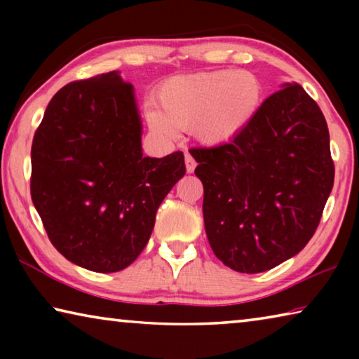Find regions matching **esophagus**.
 I'll list each match as a JSON object with an SVG mask.
<instances>
[{"label": "esophagus", "mask_w": 359, "mask_h": 359, "mask_svg": "<svg viewBox=\"0 0 359 359\" xmlns=\"http://www.w3.org/2000/svg\"><path fill=\"white\" fill-rule=\"evenodd\" d=\"M185 166H187V172H193L194 168H196V161L190 154H185Z\"/></svg>", "instance_id": "34e87169"}]
</instances>
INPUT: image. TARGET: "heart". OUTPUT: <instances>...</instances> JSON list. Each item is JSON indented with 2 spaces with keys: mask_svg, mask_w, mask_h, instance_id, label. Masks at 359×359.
<instances>
[{
  "mask_svg": "<svg viewBox=\"0 0 359 359\" xmlns=\"http://www.w3.org/2000/svg\"><path fill=\"white\" fill-rule=\"evenodd\" d=\"M263 85L250 71L220 69L172 77L150 107L151 128L172 136L175 128L191 130L199 141L217 145L229 141L257 114Z\"/></svg>",
  "mask_w": 359,
  "mask_h": 359,
  "instance_id": "1",
  "label": "heart"
}]
</instances>
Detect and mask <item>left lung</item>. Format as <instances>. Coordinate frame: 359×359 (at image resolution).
I'll return each instance as SVG.
<instances>
[{"label": "left lung", "mask_w": 359, "mask_h": 359, "mask_svg": "<svg viewBox=\"0 0 359 359\" xmlns=\"http://www.w3.org/2000/svg\"><path fill=\"white\" fill-rule=\"evenodd\" d=\"M204 187V226L215 257L257 274L299 253L334 185L330 131L301 85H285L233 141L193 147Z\"/></svg>", "instance_id": "8db88e82"}]
</instances>
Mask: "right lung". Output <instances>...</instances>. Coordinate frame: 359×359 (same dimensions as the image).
I'll return each instance as SVG.
<instances>
[{
	"label": "right lung",
	"mask_w": 359,
	"mask_h": 359,
	"mask_svg": "<svg viewBox=\"0 0 359 359\" xmlns=\"http://www.w3.org/2000/svg\"><path fill=\"white\" fill-rule=\"evenodd\" d=\"M184 175L182 151L142 156L133 85L115 71L60 88L33 137L34 208L53 247L88 271L128 267Z\"/></svg>",
	"instance_id": "1"
}]
</instances>
